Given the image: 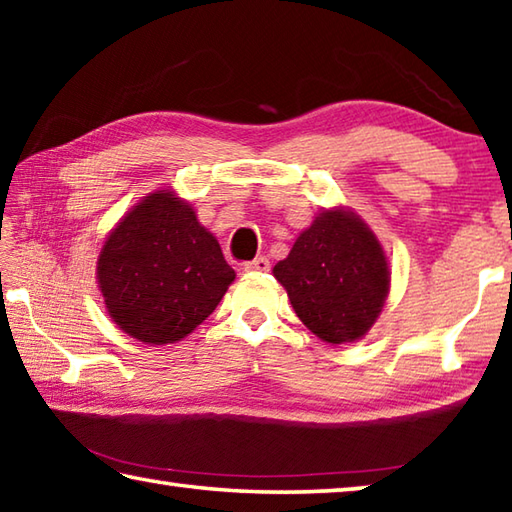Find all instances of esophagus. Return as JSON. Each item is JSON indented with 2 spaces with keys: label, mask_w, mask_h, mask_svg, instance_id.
I'll list each match as a JSON object with an SVG mask.
<instances>
[{
  "label": "esophagus",
  "mask_w": 512,
  "mask_h": 512,
  "mask_svg": "<svg viewBox=\"0 0 512 512\" xmlns=\"http://www.w3.org/2000/svg\"><path fill=\"white\" fill-rule=\"evenodd\" d=\"M244 268L248 273H264V271H268V268H271V262H268L264 255H259L255 259H250V262H246Z\"/></svg>",
  "instance_id": "34e87169"
}]
</instances>
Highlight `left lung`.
Listing matches in <instances>:
<instances>
[{"instance_id":"obj_1","label":"left lung","mask_w":512,"mask_h":512,"mask_svg":"<svg viewBox=\"0 0 512 512\" xmlns=\"http://www.w3.org/2000/svg\"><path fill=\"white\" fill-rule=\"evenodd\" d=\"M273 275L305 327L332 345L363 339L391 289L379 239L345 207L320 212Z\"/></svg>"}]
</instances>
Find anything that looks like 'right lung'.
<instances>
[{
    "label": "right lung",
    "instance_id": "1",
    "mask_svg": "<svg viewBox=\"0 0 512 512\" xmlns=\"http://www.w3.org/2000/svg\"><path fill=\"white\" fill-rule=\"evenodd\" d=\"M97 280L110 318L133 339L164 345L212 314L235 271L194 207L158 189L121 219L103 244Z\"/></svg>",
    "mask_w": 512,
    "mask_h": 512
}]
</instances>
